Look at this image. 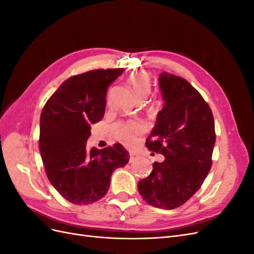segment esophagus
Here are the masks:
<instances>
[{"instance_id": "obj_1", "label": "esophagus", "mask_w": 254, "mask_h": 254, "mask_svg": "<svg viewBox=\"0 0 254 254\" xmlns=\"http://www.w3.org/2000/svg\"><path fill=\"white\" fill-rule=\"evenodd\" d=\"M129 157H130L129 162H133V161L137 158V155H136V153H134V152H129Z\"/></svg>"}]
</instances>
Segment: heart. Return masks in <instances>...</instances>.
Masks as SVG:
<instances>
[{"label":"heart","instance_id":"obj_1","mask_svg":"<svg viewBox=\"0 0 254 254\" xmlns=\"http://www.w3.org/2000/svg\"><path fill=\"white\" fill-rule=\"evenodd\" d=\"M129 83L135 96L145 101L150 93V80L149 77L144 73H134L129 78ZM145 126L140 121H131V122H121L113 126L112 132L115 139L122 144L130 146L132 145L136 136L144 133Z\"/></svg>","mask_w":254,"mask_h":254}]
</instances>
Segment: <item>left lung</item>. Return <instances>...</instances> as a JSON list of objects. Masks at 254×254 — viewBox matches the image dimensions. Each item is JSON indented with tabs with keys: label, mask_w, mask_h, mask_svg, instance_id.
<instances>
[{
	"label": "left lung",
	"mask_w": 254,
	"mask_h": 254,
	"mask_svg": "<svg viewBox=\"0 0 254 254\" xmlns=\"http://www.w3.org/2000/svg\"><path fill=\"white\" fill-rule=\"evenodd\" d=\"M159 87L164 105L146 147L165 159L153 163L137 190L150 205L173 210L200 189L211 170L216 136L209 105L188 80L163 72Z\"/></svg>",
	"instance_id": "1"
}]
</instances>
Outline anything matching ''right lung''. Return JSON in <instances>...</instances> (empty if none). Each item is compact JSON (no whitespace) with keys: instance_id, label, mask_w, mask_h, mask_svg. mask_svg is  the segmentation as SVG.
I'll use <instances>...</instances> for the list:
<instances>
[{"instance_id":"add662e5","label":"right lung","mask_w":254,"mask_h":254,"mask_svg":"<svg viewBox=\"0 0 254 254\" xmlns=\"http://www.w3.org/2000/svg\"><path fill=\"white\" fill-rule=\"evenodd\" d=\"M124 68L93 70L60 84L43 107L39 147L52 186L67 201L90 204L108 191L115 168L125 166L129 153L120 143L87 149L91 124L104 118L107 90Z\"/></svg>"}]
</instances>
